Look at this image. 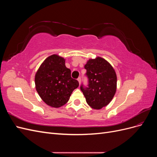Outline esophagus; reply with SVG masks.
<instances>
[{
    "instance_id": "34e87169",
    "label": "esophagus",
    "mask_w": 157,
    "mask_h": 157,
    "mask_svg": "<svg viewBox=\"0 0 157 157\" xmlns=\"http://www.w3.org/2000/svg\"><path fill=\"white\" fill-rule=\"evenodd\" d=\"M77 80H78V82H79V84H80V82H81V78L78 77V78H77Z\"/></svg>"
}]
</instances>
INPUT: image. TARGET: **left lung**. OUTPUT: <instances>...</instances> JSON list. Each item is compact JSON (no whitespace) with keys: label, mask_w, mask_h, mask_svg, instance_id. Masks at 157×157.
<instances>
[{"label":"left lung","mask_w":157,"mask_h":157,"mask_svg":"<svg viewBox=\"0 0 157 157\" xmlns=\"http://www.w3.org/2000/svg\"><path fill=\"white\" fill-rule=\"evenodd\" d=\"M86 69L85 76L88 84L82 83L80 90L83 92L88 105L100 109L107 105L115 96L117 90V75L110 63L98 57L90 59L84 65Z\"/></svg>","instance_id":"left-lung-1"}]
</instances>
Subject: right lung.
<instances>
[{
  "instance_id": "1",
  "label": "right lung",
  "mask_w": 157,
  "mask_h": 157,
  "mask_svg": "<svg viewBox=\"0 0 157 157\" xmlns=\"http://www.w3.org/2000/svg\"><path fill=\"white\" fill-rule=\"evenodd\" d=\"M36 90L47 105L53 107L64 105L73 91L78 87L77 80L71 76L65 59L58 55H52L41 64L35 75Z\"/></svg>"
}]
</instances>
